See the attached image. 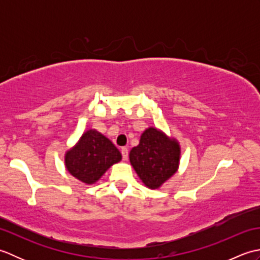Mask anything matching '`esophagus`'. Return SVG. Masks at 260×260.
Wrapping results in <instances>:
<instances>
[{
	"label": "esophagus",
	"instance_id": "34e87169",
	"mask_svg": "<svg viewBox=\"0 0 260 260\" xmlns=\"http://www.w3.org/2000/svg\"><path fill=\"white\" fill-rule=\"evenodd\" d=\"M120 152H121V156H123V159L124 161H126L127 157H128V150H127L126 147H123Z\"/></svg>",
	"mask_w": 260,
	"mask_h": 260
}]
</instances>
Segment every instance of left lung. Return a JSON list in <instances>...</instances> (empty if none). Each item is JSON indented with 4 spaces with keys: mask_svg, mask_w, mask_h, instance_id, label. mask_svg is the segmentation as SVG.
<instances>
[{
    "mask_svg": "<svg viewBox=\"0 0 260 260\" xmlns=\"http://www.w3.org/2000/svg\"><path fill=\"white\" fill-rule=\"evenodd\" d=\"M180 145L163 132L150 127L140 144L129 152V161L137 175L150 189H158L179 168Z\"/></svg>",
    "mask_w": 260,
    "mask_h": 260,
    "instance_id": "1",
    "label": "left lung"
}]
</instances>
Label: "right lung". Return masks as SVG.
Instances as JSON below:
<instances>
[{
  "label": "right lung",
  "mask_w": 260,
  "mask_h": 260,
  "mask_svg": "<svg viewBox=\"0 0 260 260\" xmlns=\"http://www.w3.org/2000/svg\"><path fill=\"white\" fill-rule=\"evenodd\" d=\"M120 159V152L107 137L89 129L82 134L75 147L66 153L64 163L68 172L76 179L92 184Z\"/></svg>",
  "instance_id": "obj_1"
}]
</instances>
